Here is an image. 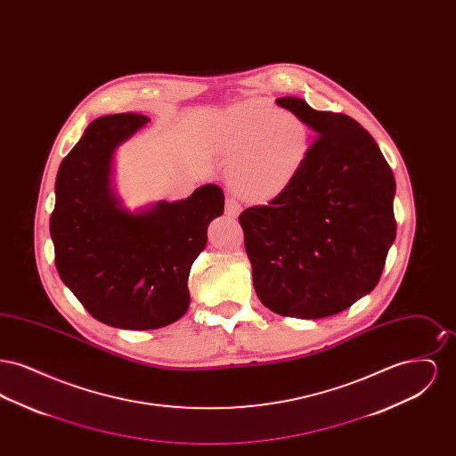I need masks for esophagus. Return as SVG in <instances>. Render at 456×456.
Masks as SVG:
<instances>
[{
	"label": "esophagus",
	"mask_w": 456,
	"mask_h": 456,
	"mask_svg": "<svg viewBox=\"0 0 456 456\" xmlns=\"http://www.w3.org/2000/svg\"><path fill=\"white\" fill-rule=\"evenodd\" d=\"M240 208L242 207H240V203H239L234 196H227V200H225V216L227 217H238L239 214H240Z\"/></svg>",
	"instance_id": "esophagus-1"
}]
</instances>
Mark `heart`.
Returning a JSON list of instances; mask_svg holds the SVG:
<instances>
[{
  "label": "heart",
  "instance_id": "heart-1",
  "mask_svg": "<svg viewBox=\"0 0 456 456\" xmlns=\"http://www.w3.org/2000/svg\"><path fill=\"white\" fill-rule=\"evenodd\" d=\"M217 147L231 157L234 184L251 200H272L303 173L313 149V131L301 116L268 99H249L231 109L217 134Z\"/></svg>",
  "mask_w": 456,
  "mask_h": 456
}]
</instances>
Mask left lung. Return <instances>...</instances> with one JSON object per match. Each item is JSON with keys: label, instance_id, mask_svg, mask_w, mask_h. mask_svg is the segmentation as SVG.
I'll return each mask as SVG.
<instances>
[{"label": "left lung", "instance_id": "8db88e82", "mask_svg": "<svg viewBox=\"0 0 456 456\" xmlns=\"http://www.w3.org/2000/svg\"><path fill=\"white\" fill-rule=\"evenodd\" d=\"M314 133L303 173L239 216L253 283L270 311L318 320L369 294L395 236V177L374 138L342 112L277 99Z\"/></svg>", "mask_w": 456, "mask_h": 456}]
</instances>
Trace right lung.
Returning <instances> with one entry per match:
<instances>
[{"label": "right lung", "mask_w": 456, "mask_h": 456, "mask_svg": "<svg viewBox=\"0 0 456 456\" xmlns=\"http://www.w3.org/2000/svg\"><path fill=\"white\" fill-rule=\"evenodd\" d=\"M151 119L123 112L92 121L56 175L49 231L66 287L101 323L155 330L190 305L188 277L224 214V191L205 184L181 201L131 214L112 190L118 145Z\"/></svg>", "instance_id": "obj_1"}]
</instances>
